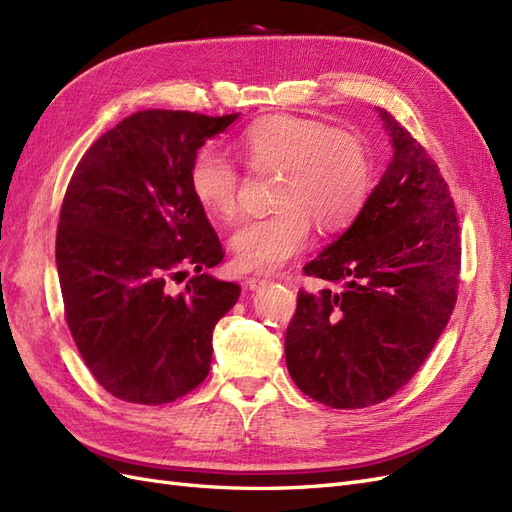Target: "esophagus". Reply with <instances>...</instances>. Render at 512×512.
<instances>
[{
	"mask_svg": "<svg viewBox=\"0 0 512 512\" xmlns=\"http://www.w3.org/2000/svg\"><path fill=\"white\" fill-rule=\"evenodd\" d=\"M245 284L250 290H260V288H267L271 282L265 280V277H250V280H247Z\"/></svg>",
	"mask_w": 512,
	"mask_h": 512,
	"instance_id": "1",
	"label": "esophagus"
}]
</instances>
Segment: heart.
Wrapping results in <instances>:
<instances>
[{
    "mask_svg": "<svg viewBox=\"0 0 512 512\" xmlns=\"http://www.w3.org/2000/svg\"><path fill=\"white\" fill-rule=\"evenodd\" d=\"M245 160L260 170H280L277 213L250 220L230 235L232 262L245 273H273L299 256L318 226H344L361 209L371 188V160L361 138L329 130L318 121L273 117L258 121L241 138ZM190 190L213 218L237 211L239 173L222 151L203 147L190 164Z\"/></svg>",
    "mask_w": 512,
    "mask_h": 512,
    "instance_id": "1",
    "label": "heart"
}]
</instances>
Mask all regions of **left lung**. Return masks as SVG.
Segmentation results:
<instances>
[{
	"instance_id": "left-lung-1",
	"label": "left lung",
	"mask_w": 512,
	"mask_h": 512,
	"mask_svg": "<svg viewBox=\"0 0 512 512\" xmlns=\"http://www.w3.org/2000/svg\"><path fill=\"white\" fill-rule=\"evenodd\" d=\"M376 111L391 162L352 224L303 269L344 290H299L284 344L294 384L337 410L395 395L436 346L457 299L453 198L410 132Z\"/></svg>"
}]
</instances>
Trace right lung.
<instances>
[{"instance_id":"1","label":"right lung","mask_w":512,"mask_h":512,"mask_svg":"<svg viewBox=\"0 0 512 512\" xmlns=\"http://www.w3.org/2000/svg\"><path fill=\"white\" fill-rule=\"evenodd\" d=\"M237 119L134 113L70 179L55 243L66 320L91 374L121 401L170 404L209 374L213 329L241 290L203 273L224 252L190 190V164ZM185 264L199 275L168 293Z\"/></svg>"}]
</instances>
